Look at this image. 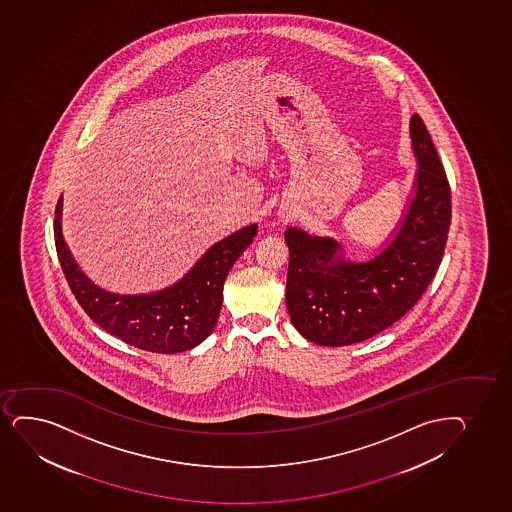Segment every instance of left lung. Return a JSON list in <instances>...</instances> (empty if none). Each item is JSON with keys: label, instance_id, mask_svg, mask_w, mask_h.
Here are the masks:
<instances>
[{"label": "left lung", "instance_id": "left-lung-1", "mask_svg": "<svg viewBox=\"0 0 512 512\" xmlns=\"http://www.w3.org/2000/svg\"><path fill=\"white\" fill-rule=\"evenodd\" d=\"M417 157L415 196L393 241L365 263L347 261L331 237L285 230L288 314L300 335L345 347L381 333L403 318L439 268L451 225V189L422 118L410 121Z\"/></svg>", "mask_w": 512, "mask_h": 512}]
</instances>
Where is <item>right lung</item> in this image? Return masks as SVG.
<instances>
[{
	"mask_svg": "<svg viewBox=\"0 0 512 512\" xmlns=\"http://www.w3.org/2000/svg\"><path fill=\"white\" fill-rule=\"evenodd\" d=\"M63 196L54 212L59 263L78 304L94 323L128 345L153 353L186 352L212 333L224 300L225 278L258 234L253 224L213 244L172 287L143 295H119L97 287L71 256L61 232Z\"/></svg>",
	"mask_w": 512,
	"mask_h": 512,
	"instance_id": "1",
	"label": "right lung"
}]
</instances>
